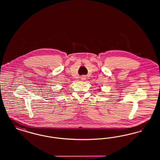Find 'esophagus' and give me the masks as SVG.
Segmentation results:
<instances>
[{
  "label": "esophagus",
  "mask_w": 160,
  "mask_h": 160,
  "mask_svg": "<svg viewBox=\"0 0 160 160\" xmlns=\"http://www.w3.org/2000/svg\"><path fill=\"white\" fill-rule=\"evenodd\" d=\"M82 79H84V77H82Z\"/></svg>",
  "instance_id": "34e87169"
}]
</instances>
